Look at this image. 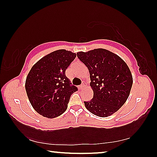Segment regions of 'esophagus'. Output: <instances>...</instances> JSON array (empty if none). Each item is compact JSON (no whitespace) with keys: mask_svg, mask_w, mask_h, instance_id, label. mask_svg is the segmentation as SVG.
Returning a JSON list of instances; mask_svg holds the SVG:
<instances>
[{"mask_svg":"<svg viewBox=\"0 0 157 157\" xmlns=\"http://www.w3.org/2000/svg\"><path fill=\"white\" fill-rule=\"evenodd\" d=\"M84 87V84H81L80 86H79V89H82Z\"/></svg>","mask_w":157,"mask_h":157,"instance_id":"34e87169","label":"esophagus"}]
</instances>
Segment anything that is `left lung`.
Instances as JSON below:
<instances>
[{"label": "left lung", "instance_id": "8db88e82", "mask_svg": "<svg viewBox=\"0 0 157 157\" xmlns=\"http://www.w3.org/2000/svg\"><path fill=\"white\" fill-rule=\"evenodd\" d=\"M77 56L89 69L94 98L85 102L86 108L94 115L107 117L116 112L129 95L133 78L128 66L109 50L94 49L79 52Z\"/></svg>", "mask_w": 157, "mask_h": 157}]
</instances>
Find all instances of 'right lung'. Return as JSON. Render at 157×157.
Wrapping results in <instances>:
<instances>
[{"label": "right lung", "mask_w": 157, "mask_h": 157, "mask_svg": "<svg viewBox=\"0 0 157 157\" xmlns=\"http://www.w3.org/2000/svg\"><path fill=\"white\" fill-rule=\"evenodd\" d=\"M75 57V53L58 50L41 58L29 72L26 93L34 109L44 117L53 118L62 115L71 95L78 91L65 74Z\"/></svg>", "instance_id": "right-lung-1"}]
</instances>
